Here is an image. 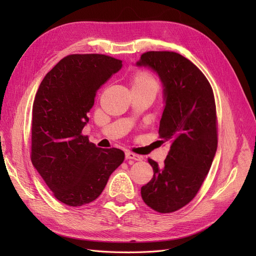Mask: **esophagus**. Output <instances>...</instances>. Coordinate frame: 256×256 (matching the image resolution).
<instances>
[{
    "label": "esophagus",
    "mask_w": 256,
    "mask_h": 256,
    "mask_svg": "<svg viewBox=\"0 0 256 256\" xmlns=\"http://www.w3.org/2000/svg\"><path fill=\"white\" fill-rule=\"evenodd\" d=\"M125 157L127 160H134V161H142L143 160V157L142 156H138V154H134V152H126Z\"/></svg>",
    "instance_id": "1"
}]
</instances>
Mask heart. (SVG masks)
<instances>
[{
    "mask_svg": "<svg viewBox=\"0 0 256 256\" xmlns=\"http://www.w3.org/2000/svg\"><path fill=\"white\" fill-rule=\"evenodd\" d=\"M131 88L132 90H150L157 92L159 90V82L152 72L138 70L131 76Z\"/></svg>",
    "mask_w": 256,
    "mask_h": 256,
    "instance_id": "heart-1",
    "label": "heart"
}]
</instances>
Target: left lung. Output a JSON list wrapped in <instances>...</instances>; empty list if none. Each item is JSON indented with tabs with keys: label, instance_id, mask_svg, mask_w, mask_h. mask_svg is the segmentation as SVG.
Here are the masks:
<instances>
[{
	"label": "left lung",
	"instance_id": "obj_1",
	"mask_svg": "<svg viewBox=\"0 0 256 256\" xmlns=\"http://www.w3.org/2000/svg\"><path fill=\"white\" fill-rule=\"evenodd\" d=\"M136 65L150 67L164 84L159 138L171 145L162 166L148 159L154 176L141 188V196L154 212H174L194 198L216 152L214 92L204 74L176 52H145Z\"/></svg>",
	"mask_w": 256,
	"mask_h": 256
}]
</instances>
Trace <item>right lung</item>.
Masks as SVG:
<instances>
[{"mask_svg":"<svg viewBox=\"0 0 256 256\" xmlns=\"http://www.w3.org/2000/svg\"><path fill=\"white\" fill-rule=\"evenodd\" d=\"M104 54H70L46 74L32 110L30 160L53 196L68 206L95 200L125 159L82 134L96 92L122 66Z\"/></svg>","mask_w":256,"mask_h":256,"instance_id":"obj_1","label":"right lung"}]
</instances>
